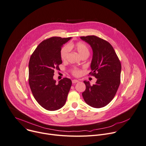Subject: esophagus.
I'll return each mask as SVG.
<instances>
[{
	"instance_id": "34e87169",
	"label": "esophagus",
	"mask_w": 146,
	"mask_h": 146,
	"mask_svg": "<svg viewBox=\"0 0 146 146\" xmlns=\"http://www.w3.org/2000/svg\"><path fill=\"white\" fill-rule=\"evenodd\" d=\"M72 84H75V83L79 82V80H76V79H74L72 80Z\"/></svg>"
}]
</instances>
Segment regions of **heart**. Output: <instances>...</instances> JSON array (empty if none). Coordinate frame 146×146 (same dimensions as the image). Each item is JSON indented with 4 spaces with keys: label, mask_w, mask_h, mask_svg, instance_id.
I'll use <instances>...</instances> for the list:
<instances>
[{
    "label": "heart",
    "mask_w": 146,
    "mask_h": 146,
    "mask_svg": "<svg viewBox=\"0 0 146 146\" xmlns=\"http://www.w3.org/2000/svg\"><path fill=\"white\" fill-rule=\"evenodd\" d=\"M75 48V49L77 50L78 54L80 56H82V55L86 54H89V48L85 43L82 42H78L74 44L71 43H69L68 46L63 47L62 48V49L61 50L60 56L62 60H65L67 58L68 53L70 52V48ZM73 73L75 75H79L80 74V71L77 70H75Z\"/></svg>",
    "instance_id": "heart-1"
}]
</instances>
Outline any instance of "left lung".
<instances>
[{"label":"left lung","instance_id":"8db88e82","mask_svg":"<svg viewBox=\"0 0 146 146\" xmlns=\"http://www.w3.org/2000/svg\"><path fill=\"white\" fill-rule=\"evenodd\" d=\"M92 49L90 64L92 74L97 78L95 84L90 85L84 80L86 90L82 93L85 102L94 108L107 106L114 98L120 84L121 62L110 43L94 35L80 37Z\"/></svg>","mask_w":146,"mask_h":146}]
</instances>
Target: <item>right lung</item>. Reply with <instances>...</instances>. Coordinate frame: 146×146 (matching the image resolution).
<instances>
[{"label": "right lung", "instance_id": "obj_1", "mask_svg": "<svg viewBox=\"0 0 146 146\" xmlns=\"http://www.w3.org/2000/svg\"><path fill=\"white\" fill-rule=\"evenodd\" d=\"M71 38L52 37L42 42L31 56L29 62V84L36 102L44 109L55 111L66 102L72 85L71 80L64 78L56 84L55 70L62 63L60 52L63 44Z\"/></svg>", "mask_w": 146, "mask_h": 146}]
</instances>
